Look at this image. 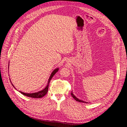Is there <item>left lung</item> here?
<instances>
[{
	"label": "left lung",
	"instance_id": "1",
	"mask_svg": "<svg viewBox=\"0 0 127 127\" xmlns=\"http://www.w3.org/2000/svg\"><path fill=\"white\" fill-rule=\"evenodd\" d=\"M71 96H72V97L74 98L75 100L76 101H78V102H83V103H88L87 102H85V101H82V100H80V99H78L77 97H76L74 95V94L72 93V92H71Z\"/></svg>",
	"mask_w": 127,
	"mask_h": 127
}]
</instances>
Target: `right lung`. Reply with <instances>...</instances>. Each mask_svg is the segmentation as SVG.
<instances>
[{"mask_svg":"<svg viewBox=\"0 0 127 127\" xmlns=\"http://www.w3.org/2000/svg\"><path fill=\"white\" fill-rule=\"evenodd\" d=\"M8 68H9V65H8ZM58 70H59V68H58L55 69L52 72L50 76V77L49 78L47 85V86L45 87L44 89H43V90L37 92H35V93H24V92H20L21 93H22L23 95L26 96L32 97V98H41L42 97H43L47 93L48 91V88H49V84L50 82L51 79H52V77L55 75L56 73L58 71ZM10 82H11V81H10ZM11 84H12V85L14 86V85H13L12 83H11ZM14 88H15V87H14Z\"/></svg>","mask_w":127,"mask_h":127,"instance_id":"1","label":"right lung"}]
</instances>
